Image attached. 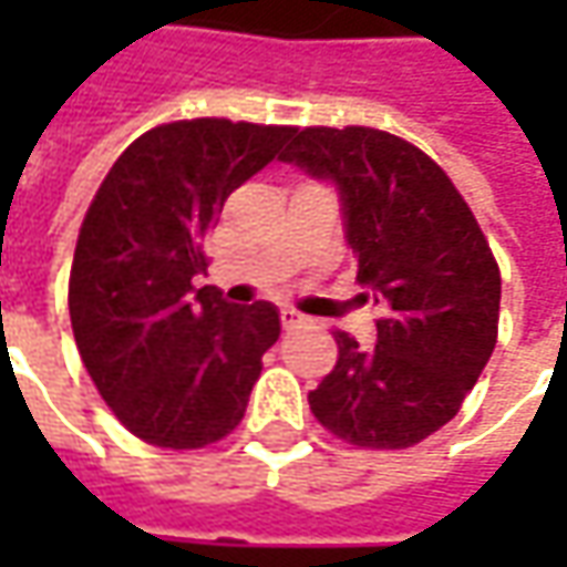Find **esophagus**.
<instances>
[{
	"mask_svg": "<svg viewBox=\"0 0 567 567\" xmlns=\"http://www.w3.org/2000/svg\"><path fill=\"white\" fill-rule=\"evenodd\" d=\"M306 318L299 316V312H293V309H280V324L287 328V331H293V328H299Z\"/></svg>",
	"mask_w": 567,
	"mask_h": 567,
	"instance_id": "34e87169",
	"label": "esophagus"
}]
</instances>
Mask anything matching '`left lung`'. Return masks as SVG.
Masks as SVG:
<instances>
[{
    "label": "left lung",
    "mask_w": 567,
    "mask_h": 567,
    "mask_svg": "<svg viewBox=\"0 0 567 567\" xmlns=\"http://www.w3.org/2000/svg\"><path fill=\"white\" fill-rule=\"evenodd\" d=\"M284 164L334 183L357 280L379 302L375 347L338 331L309 391L316 420L360 447H410L451 423L498 338L502 277L445 169L379 128H293Z\"/></svg>",
    "instance_id": "8db88e82"
}]
</instances>
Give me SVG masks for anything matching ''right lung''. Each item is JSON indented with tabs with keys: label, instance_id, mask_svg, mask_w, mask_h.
I'll return each mask as SVG.
<instances>
[{
	"label": "right lung",
	"instance_id": "obj_1",
	"mask_svg": "<svg viewBox=\"0 0 567 567\" xmlns=\"http://www.w3.org/2000/svg\"><path fill=\"white\" fill-rule=\"evenodd\" d=\"M287 125L183 120L128 144L78 233L69 316L100 398L147 445L188 451L229 435L280 338L277 306H233L202 239L229 192L271 164Z\"/></svg>",
	"mask_w": 567,
	"mask_h": 567
}]
</instances>
